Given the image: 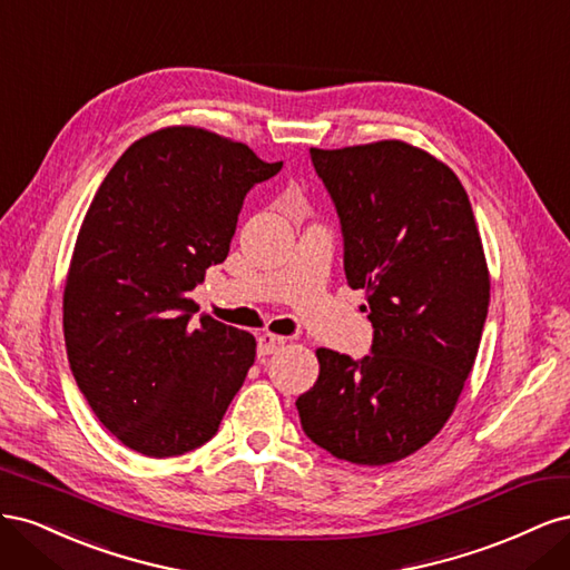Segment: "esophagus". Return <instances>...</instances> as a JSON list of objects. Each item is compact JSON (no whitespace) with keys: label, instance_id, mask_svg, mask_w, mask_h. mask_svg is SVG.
Returning a JSON list of instances; mask_svg holds the SVG:
<instances>
[{"label":"esophagus","instance_id":"obj_1","mask_svg":"<svg viewBox=\"0 0 570 570\" xmlns=\"http://www.w3.org/2000/svg\"><path fill=\"white\" fill-rule=\"evenodd\" d=\"M258 358H266L268 354H273L275 350L278 347H283L285 344V337H278V335H271V333H264V335H258Z\"/></svg>","mask_w":570,"mask_h":570}]
</instances>
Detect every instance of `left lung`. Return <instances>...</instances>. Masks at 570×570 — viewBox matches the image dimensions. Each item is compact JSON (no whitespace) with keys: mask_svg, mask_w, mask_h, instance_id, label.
Instances as JSON below:
<instances>
[{"mask_svg":"<svg viewBox=\"0 0 570 570\" xmlns=\"http://www.w3.org/2000/svg\"><path fill=\"white\" fill-rule=\"evenodd\" d=\"M308 154L340 218L344 275L366 292L373 344L358 361L316 352L299 421L333 456L385 465L452 416L488 318L485 252L461 180L428 151L383 140Z\"/></svg>","mask_w":570,"mask_h":570,"instance_id":"8db88e82","label":"left lung"}]
</instances>
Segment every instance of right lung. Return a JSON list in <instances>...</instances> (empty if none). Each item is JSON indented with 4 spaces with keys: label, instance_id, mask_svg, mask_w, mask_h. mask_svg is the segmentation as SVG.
I'll return each mask as SVG.
<instances>
[{
    "label": "right lung",
    "instance_id": "1",
    "mask_svg": "<svg viewBox=\"0 0 570 570\" xmlns=\"http://www.w3.org/2000/svg\"><path fill=\"white\" fill-rule=\"evenodd\" d=\"M266 164L216 132L174 126L132 142L99 185L63 289L68 364L95 416L145 456L193 452L216 433L256 356L254 335L189 297L223 264Z\"/></svg>",
    "mask_w": 570,
    "mask_h": 570
}]
</instances>
